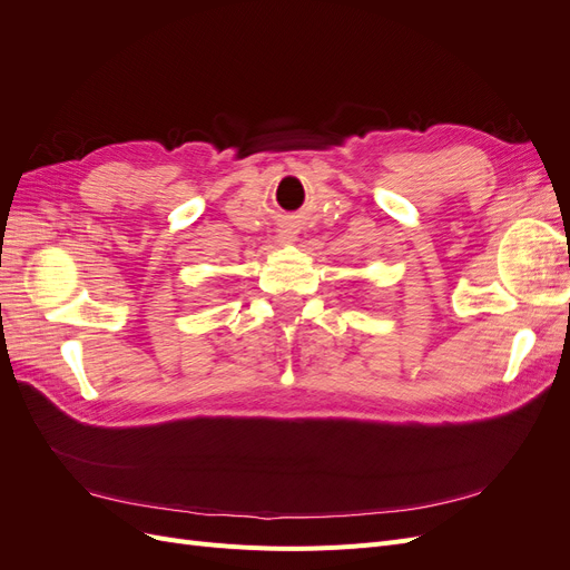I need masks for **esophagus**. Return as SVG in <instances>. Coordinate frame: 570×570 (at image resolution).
Wrapping results in <instances>:
<instances>
[{
	"mask_svg": "<svg viewBox=\"0 0 570 570\" xmlns=\"http://www.w3.org/2000/svg\"><path fill=\"white\" fill-rule=\"evenodd\" d=\"M292 237H295V233H292L289 228H285V230H281V233H278V243H289Z\"/></svg>",
	"mask_w": 570,
	"mask_h": 570,
	"instance_id": "obj_1",
	"label": "esophagus"
}]
</instances>
